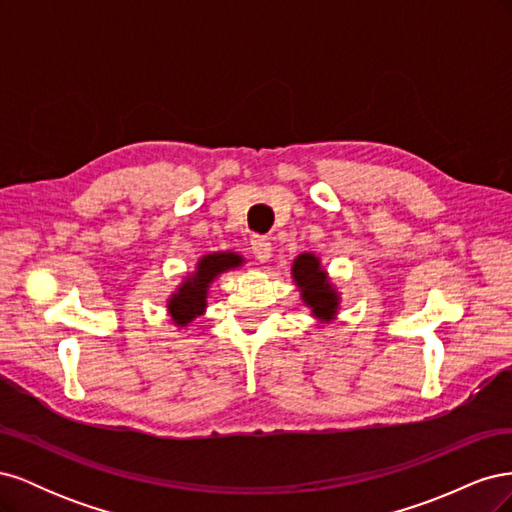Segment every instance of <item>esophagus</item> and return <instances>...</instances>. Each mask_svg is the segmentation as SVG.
<instances>
[{
	"label": "esophagus",
	"mask_w": 512,
	"mask_h": 512,
	"mask_svg": "<svg viewBox=\"0 0 512 512\" xmlns=\"http://www.w3.org/2000/svg\"><path fill=\"white\" fill-rule=\"evenodd\" d=\"M252 252H254L256 260L267 262L271 258V252H273L271 241L267 237H252Z\"/></svg>",
	"instance_id": "34e87169"
}]
</instances>
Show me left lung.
I'll list each match as a JSON object with an SVG mask.
<instances>
[{
  "mask_svg": "<svg viewBox=\"0 0 512 512\" xmlns=\"http://www.w3.org/2000/svg\"><path fill=\"white\" fill-rule=\"evenodd\" d=\"M294 284L301 290L303 303L312 309V316L320 322H331L339 309V292L333 288L320 258L314 254H299L292 262Z\"/></svg>",
  "mask_w": 512,
  "mask_h": 512,
  "instance_id": "left-lung-1",
  "label": "left lung"
}]
</instances>
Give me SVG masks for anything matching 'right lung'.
Returning a JSON list of instances; mask_svg holds the SVG:
<instances>
[{
    "instance_id": "right-lung-1",
    "label": "right lung",
    "mask_w": 512,
    "mask_h": 512,
    "mask_svg": "<svg viewBox=\"0 0 512 512\" xmlns=\"http://www.w3.org/2000/svg\"><path fill=\"white\" fill-rule=\"evenodd\" d=\"M241 265L243 258L237 252H213L200 258L196 271L185 277L177 292L168 299V314L177 327H188L196 316L205 312L207 292L215 277Z\"/></svg>"
}]
</instances>
